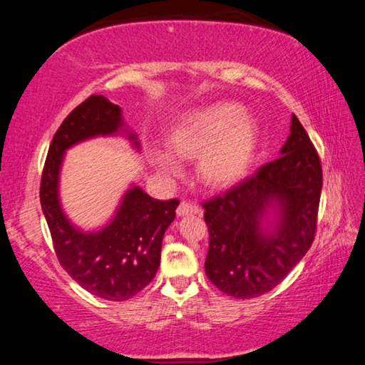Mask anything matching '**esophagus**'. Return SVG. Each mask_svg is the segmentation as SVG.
<instances>
[{
	"instance_id": "34e87169",
	"label": "esophagus",
	"mask_w": 365,
	"mask_h": 365,
	"mask_svg": "<svg viewBox=\"0 0 365 365\" xmlns=\"http://www.w3.org/2000/svg\"><path fill=\"white\" fill-rule=\"evenodd\" d=\"M190 214H201V209L196 205H193V202L182 201L180 206L177 207V215L178 217H183V215H190Z\"/></svg>"
}]
</instances>
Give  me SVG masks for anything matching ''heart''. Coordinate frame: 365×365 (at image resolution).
<instances>
[{"instance_id": "heart-1", "label": "heart", "mask_w": 365, "mask_h": 365, "mask_svg": "<svg viewBox=\"0 0 365 365\" xmlns=\"http://www.w3.org/2000/svg\"><path fill=\"white\" fill-rule=\"evenodd\" d=\"M257 146L255 120L242 106L217 103L191 110L175 122L169 135V148L178 158H197V177L212 188L237 183L251 168ZM154 165L165 178L182 174V164L174 154L158 151Z\"/></svg>"}]
</instances>
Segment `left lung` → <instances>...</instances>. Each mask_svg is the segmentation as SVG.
Segmentation results:
<instances>
[{
	"mask_svg": "<svg viewBox=\"0 0 365 365\" xmlns=\"http://www.w3.org/2000/svg\"><path fill=\"white\" fill-rule=\"evenodd\" d=\"M320 191L317 151L293 114L280 156L205 202L207 279L237 299L275 288L311 248Z\"/></svg>",
	"mask_w": 365,
	"mask_h": 365,
	"instance_id": "obj_1",
	"label": "left lung"
}]
</instances>
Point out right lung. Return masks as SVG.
Listing matches in <instances>:
<instances>
[{"mask_svg":"<svg viewBox=\"0 0 365 365\" xmlns=\"http://www.w3.org/2000/svg\"><path fill=\"white\" fill-rule=\"evenodd\" d=\"M122 137L140 153V140L122 108L93 95L61 123L43 169L40 201L59 262L86 292L108 301H125L141 292L160 262L163 238L175 219L178 200L159 201L132 182L110 217L96 228L73 224L61 201L66 153L93 138Z\"/></svg>","mask_w":365,"mask_h":365,"instance_id":"1","label":"right lung"}]
</instances>
